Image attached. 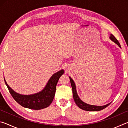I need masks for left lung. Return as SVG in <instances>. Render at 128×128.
I'll return each mask as SVG.
<instances>
[{
    "label": "left lung",
    "mask_w": 128,
    "mask_h": 128,
    "mask_svg": "<svg viewBox=\"0 0 128 128\" xmlns=\"http://www.w3.org/2000/svg\"><path fill=\"white\" fill-rule=\"evenodd\" d=\"M110 39L112 41H113L116 44H118V46L121 48V46H120V43H119V42H118V41L117 40V39L114 37V36L112 35V34H111V35H110ZM69 77V79H70V84H71V86H72V88L73 99H74V100L76 104L78 107L80 108H81V109L83 110H85V111H100V110H102L104 109L105 108H106L107 106H108L110 104V103H108V104H107L104 105V106H98L90 105V104H88L85 103L84 102L82 101L81 99L80 98V97L78 96V94H77L76 86L74 81H73V79L70 77Z\"/></svg>",
    "instance_id": "1"
}]
</instances>
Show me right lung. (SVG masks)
I'll use <instances>...</instances> for the list:
<instances>
[{
    "mask_svg": "<svg viewBox=\"0 0 128 128\" xmlns=\"http://www.w3.org/2000/svg\"><path fill=\"white\" fill-rule=\"evenodd\" d=\"M64 70L62 69L52 76L45 87L40 92L34 94L22 95L18 94L10 88L4 81L9 90L10 94L17 103L22 107L32 110H42L51 104L54 98L56 87L59 78L63 74Z\"/></svg>",
    "mask_w": 128,
    "mask_h": 128,
    "instance_id": "add662e5",
    "label": "right lung"
}]
</instances>
